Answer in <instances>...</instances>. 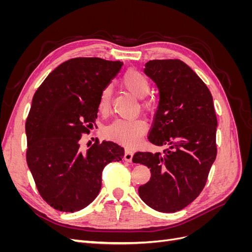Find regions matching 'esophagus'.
Segmentation results:
<instances>
[{"label":"esophagus","mask_w":252,"mask_h":252,"mask_svg":"<svg viewBox=\"0 0 252 252\" xmlns=\"http://www.w3.org/2000/svg\"><path fill=\"white\" fill-rule=\"evenodd\" d=\"M132 157H133V151L130 149H126L125 150V155H124V159L127 162H131L132 161Z\"/></svg>","instance_id":"34e87169"}]
</instances>
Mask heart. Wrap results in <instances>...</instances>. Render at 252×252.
Returning <instances> with one entry per match:
<instances>
[{"label":"heart","instance_id":"1","mask_svg":"<svg viewBox=\"0 0 252 252\" xmlns=\"http://www.w3.org/2000/svg\"><path fill=\"white\" fill-rule=\"evenodd\" d=\"M122 84L129 93L138 98L147 96L150 91V83L148 79L142 72L135 69H129L124 73L123 78H122ZM111 93V85H106L102 89L97 103V108L101 112H106L109 109ZM142 106L147 111H150L152 108L150 103L147 101L143 102ZM146 123L141 119H117L107 127H105L104 134L106 138L119 142L125 146H134L139 143L141 136L146 131Z\"/></svg>","mask_w":252,"mask_h":252}]
</instances>
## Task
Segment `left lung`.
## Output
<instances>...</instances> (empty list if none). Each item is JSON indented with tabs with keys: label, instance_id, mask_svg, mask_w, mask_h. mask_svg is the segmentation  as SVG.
Listing matches in <instances>:
<instances>
[{
	"label": "left lung",
	"instance_id": "left-lung-1",
	"mask_svg": "<svg viewBox=\"0 0 252 252\" xmlns=\"http://www.w3.org/2000/svg\"><path fill=\"white\" fill-rule=\"evenodd\" d=\"M144 72L159 91L148 140L166 149L133 156V163L147 166L151 172L139 194L152 209L175 212L199 196L216 159L215 106L206 84L180 60L149 61Z\"/></svg>",
	"mask_w": 252,
	"mask_h": 252
}]
</instances>
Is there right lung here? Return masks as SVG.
Masks as SVG:
<instances>
[{"label": "right lung", "instance_id": "obj_1", "mask_svg": "<svg viewBox=\"0 0 252 252\" xmlns=\"http://www.w3.org/2000/svg\"><path fill=\"white\" fill-rule=\"evenodd\" d=\"M123 63L100 58H75L51 71L37 88L26 120V159L39 193L64 212L85 208L97 196L102 171L124 157L110 141L95 142L86 151L81 139L98 111L102 89Z\"/></svg>", "mask_w": 252, "mask_h": 252}]
</instances>
